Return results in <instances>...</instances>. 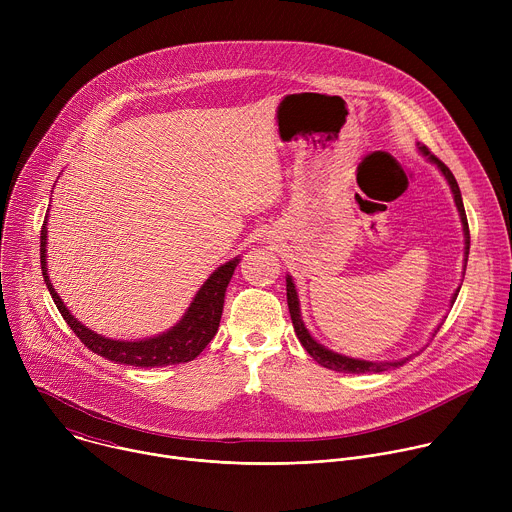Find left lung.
I'll return each instance as SVG.
<instances>
[{
	"label": "left lung",
	"instance_id": "8db88e82",
	"mask_svg": "<svg viewBox=\"0 0 512 512\" xmlns=\"http://www.w3.org/2000/svg\"><path fill=\"white\" fill-rule=\"evenodd\" d=\"M419 152L429 160L433 162L437 168H440V172L446 176L450 188H452V194H454V202L458 206V212H460V218H462V227H464V241H466V261H468V253H470V229H468V218H466V210H464V202H462V194H460V186L454 178V174L450 172V168L442 162L437 160L425 145L417 143ZM287 281V306H289V314H291V322H294V330H296V336L300 338L302 346L308 350V354L318 362L322 364V367L330 369V371H338V373H352V375H362V373H383V371H389V369H395V367H401V364H405L409 358H401V360H393V362H373V360H360V358H350V356H344V354H338L334 350H328L326 346H322L320 342H316L312 338V334L308 332L304 320H302V312H300V300H298V291H296V283L294 279H291V275L285 277ZM458 291L460 287L456 289V294L452 298V304L456 302L458 298ZM437 330H440V326H437ZM437 330L433 332V336L437 334Z\"/></svg>",
	"mask_w": 512,
	"mask_h": 512
}]
</instances>
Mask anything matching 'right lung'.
<instances>
[{"label":"right lung","instance_id":"right-lung-1","mask_svg":"<svg viewBox=\"0 0 512 512\" xmlns=\"http://www.w3.org/2000/svg\"><path fill=\"white\" fill-rule=\"evenodd\" d=\"M46 221L40 231V265H42V275L46 281V287L50 291V296L70 326V330L79 336V340L93 350L95 354L113 360L117 364H129V367H141V369H152V367H168V364H180V362H190L194 360L206 344L214 338L218 324H221L223 316V306H225V291L227 285L235 273V267L239 265V257L233 261H227L225 265L218 267L196 291V296L182 316V320L172 326L168 332H162L152 338H143V340H113L105 338L93 330H89L85 324H81L75 316L68 312L60 296L54 291V285L50 283L48 277V267H46Z\"/></svg>","mask_w":512,"mask_h":512}]
</instances>
